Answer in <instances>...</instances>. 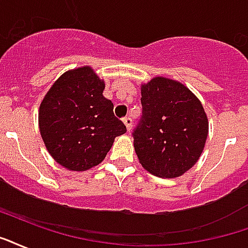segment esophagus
Returning <instances> with one entry per match:
<instances>
[{
  "mask_svg": "<svg viewBox=\"0 0 248 248\" xmlns=\"http://www.w3.org/2000/svg\"><path fill=\"white\" fill-rule=\"evenodd\" d=\"M122 121H124V126H126V128H127V131H130V130H131V127H132V120H131V118H130V117H124Z\"/></svg>",
  "mask_w": 248,
  "mask_h": 248,
  "instance_id": "34e87169",
  "label": "esophagus"
}]
</instances>
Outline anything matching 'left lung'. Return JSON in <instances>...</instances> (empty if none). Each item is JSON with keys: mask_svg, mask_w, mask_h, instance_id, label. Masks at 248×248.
I'll return each instance as SVG.
<instances>
[{"mask_svg": "<svg viewBox=\"0 0 248 248\" xmlns=\"http://www.w3.org/2000/svg\"><path fill=\"white\" fill-rule=\"evenodd\" d=\"M141 117L134 128L139 161L151 174L175 178L195 165L208 137V118L195 94L171 79L141 86Z\"/></svg>", "mask_w": 248, "mask_h": 248, "instance_id": "obj_1", "label": "left lung"}]
</instances>
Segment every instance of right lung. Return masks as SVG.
Here are the masks:
<instances>
[{
  "label": "right lung",
  "instance_id": "obj_1",
  "mask_svg": "<svg viewBox=\"0 0 248 248\" xmlns=\"http://www.w3.org/2000/svg\"><path fill=\"white\" fill-rule=\"evenodd\" d=\"M105 84L91 67L67 71L40 105L39 127L48 152L69 170L91 169L103 161L126 126L105 99Z\"/></svg>",
  "mask_w": 248,
  "mask_h": 248
}]
</instances>
